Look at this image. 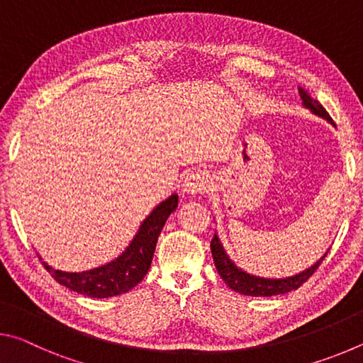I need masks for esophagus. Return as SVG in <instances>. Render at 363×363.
Segmentation results:
<instances>
[{
	"mask_svg": "<svg viewBox=\"0 0 363 363\" xmlns=\"http://www.w3.org/2000/svg\"><path fill=\"white\" fill-rule=\"evenodd\" d=\"M210 187V179L208 174L201 169L190 171L186 174V179L182 182V192L186 195H199L203 194L205 190Z\"/></svg>",
	"mask_w": 363,
	"mask_h": 363,
	"instance_id": "1",
	"label": "esophagus"
}]
</instances>
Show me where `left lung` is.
<instances>
[{"label": "left lung", "instance_id": "obj_1", "mask_svg": "<svg viewBox=\"0 0 363 363\" xmlns=\"http://www.w3.org/2000/svg\"><path fill=\"white\" fill-rule=\"evenodd\" d=\"M299 94H301V99H303L304 108H309L314 115L320 116V118L327 120L328 123H331V125L336 126L327 110L322 107L320 102L315 101L314 97H311V94H307L306 91L301 88H299ZM210 247H211L214 266H216L220 279H223L225 281V285L232 288L233 291L245 294V296H275V294H285L288 291L298 290L301 285L309 280L311 275L315 272L318 266L322 264V261L325 259V256H327V253H325L315 264H312L311 267H307L306 270H303V272L291 275V277L266 279V277H259V275L250 274L247 270L238 267L237 264L230 259V256L225 253L223 242H220L218 233H214Z\"/></svg>", "mask_w": 363, "mask_h": 363}]
</instances>
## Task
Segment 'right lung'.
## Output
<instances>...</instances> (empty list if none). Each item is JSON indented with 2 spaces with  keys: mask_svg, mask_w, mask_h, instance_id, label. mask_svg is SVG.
Wrapping results in <instances>:
<instances>
[{
  "mask_svg": "<svg viewBox=\"0 0 363 363\" xmlns=\"http://www.w3.org/2000/svg\"><path fill=\"white\" fill-rule=\"evenodd\" d=\"M177 208V195L173 194L153 208L152 213L140 224L136 235L123 253L104 266L83 270V272H64L43 261V266L52 279L72 291L86 294L89 298H112L128 293L149 272L153 253L169 214Z\"/></svg>",
  "mask_w": 363,
  "mask_h": 363,
  "instance_id": "right-lung-1",
  "label": "right lung"
}]
</instances>
